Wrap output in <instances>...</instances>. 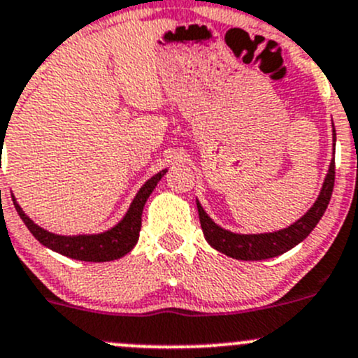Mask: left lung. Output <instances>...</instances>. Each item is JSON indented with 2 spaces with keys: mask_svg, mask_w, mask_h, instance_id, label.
Masks as SVG:
<instances>
[{
  "mask_svg": "<svg viewBox=\"0 0 358 358\" xmlns=\"http://www.w3.org/2000/svg\"><path fill=\"white\" fill-rule=\"evenodd\" d=\"M333 147H336V129L333 124ZM334 187V159L329 164L326 178H324L322 189H320L319 197L313 202L312 208L305 213L299 220L282 230L266 234H236L230 230L222 229L216 225L204 208L197 202V211H199L201 229L204 234L206 241L209 246L215 248L216 251L230 256L236 259H244V262H259V259H268L273 256H279L282 252L289 251L294 246H298L301 241H305L310 236L319 220L326 213L327 204H329L331 196H333Z\"/></svg>",
  "mask_w": 358,
  "mask_h": 358,
  "instance_id": "8db88e82",
  "label": "left lung"
}]
</instances>
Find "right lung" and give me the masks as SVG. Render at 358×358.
<instances>
[{"mask_svg": "<svg viewBox=\"0 0 358 358\" xmlns=\"http://www.w3.org/2000/svg\"><path fill=\"white\" fill-rule=\"evenodd\" d=\"M168 169H162L157 175H154L152 178L147 180L142 185V189L136 192L135 199L129 204L128 211L122 216V220L119 223H115L114 227L106 232L100 234H79V236H59V234H53L45 230L43 227L36 225L31 218L24 213V209L20 208L19 202H17L15 196H12L13 204H15L17 213L22 218L29 230H31L32 236L48 249L52 251L60 252V255L67 256L72 259H81V262H112V259L122 258L124 255H128L133 248H135L136 241L140 236V227H142V211L143 206H145L147 199L152 194V190L156 189L159 180L166 175Z\"/></svg>", "mask_w": 358, "mask_h": 358, "instance_id": "obj_1", "label": "right lung"}]
</instances>
